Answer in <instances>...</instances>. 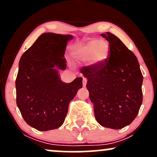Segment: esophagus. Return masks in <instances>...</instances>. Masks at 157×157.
I'll return each instance as SVG.
<instances>
[{"label":"esophagus","mask_w":157,"mask_h":157,"mask_svg":"<svg viewBox=\"0 0 157 157\" xmlns=\"http://www.w3.org/2000/svg\"><path fill=\"white\" fill-rule=\"evenodd\" d=\"M86 83H87V78L83 77V79H82V86L85 87L86 86Z\"/></svg>","instance_id":"esophagus-1"}]
</instances>
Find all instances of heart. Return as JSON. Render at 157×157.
<instances>
[{"mask_svg": "<svg viewBox=\"0 0 157 157\" xmlns=\"http://www.w3.org/2000/svg\"><path fill=\"white\" fill-rule=\"evenodd\" d=\"M110 54V45L104 39L91 40L76 48L73 52L75 58L88 61L94 65H100L107 60Z\"/></svg>", "mask_w": 157, "mask_h": 157, "instance_id": "obj_1", "label": "heart"}]
</instances>
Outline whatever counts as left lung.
<instances>
[{"mask_svg": "<svg viewBox=\"0 0 157 157\" xmlns=\"http://www.w3.org/2000/svg\"><path fill=\"white\" fill-rule=\"evenodd\" d=\"M100 35L109 43V57L100 65L83 66L80 72L88 79L86 88L97 122L120 129L137 116L143 77L136 57L117 37L110 32Z\"/></svg>", "mask_w": 157, "mask_h": 157, "instance_id": "obj_1", "label": "left lung"}]
</instances>
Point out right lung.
Listing matches in <instances>:
<instances>
[{
  "label": "right lung",
  "instance_id": "1",
  "mask_svg": "<svg viewBox=\"0 0 157 157\" xmlns=\"http://www.w3.org/2000/svg\"><path fill=\"white\" fill-rule=\"evenodd\" d=\"M71 35L44 33L21 56L15 81L16 102L23 118L38 131L60 127L68 105L82 86V78L70 83L60 80L58 70L66 68L64 57Z\"/></svg>",
  "mask_w": 157,
  "mask_h": 157
}]
</instances>
